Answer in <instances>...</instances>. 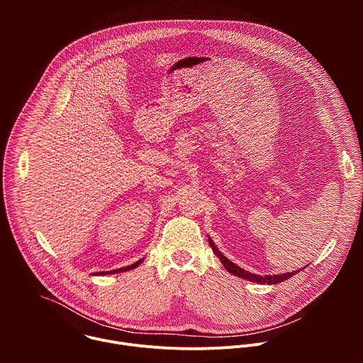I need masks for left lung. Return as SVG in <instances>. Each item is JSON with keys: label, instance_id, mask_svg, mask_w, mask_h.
I'll list each match as a JSON object with an SVG mask.
<instances>
[{"label": "left lung", "instance_id": "1", "mask_svg": "<svg viewBox=\"0 0 363 363\" xmlns=\"http://www.w3.org/2000/svg\"><path fill=\"white\" fill-rule=\"evenodd\" d=\"M210 245L213 248V251L217 254V257L221 260L223 266L225 267V270L237 277H241V279H245L248 281H252V283H260V284H277V283H281L290 277H293L294 274H297L298 272H291V273H284V274H276V276H257V274H252V273H248L245 272L244 269L235 266L233 262H230L227 257H224L218 248L216 247V244L213 242V240L210 238Z\"/></svg>", "mask_w": 363, "mask_h": 363}]
</instances>
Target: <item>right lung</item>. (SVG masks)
Wrapping results in <instances>:
<instances>
[{
  "mask_svg": "<svg viewBox=\"0 0 363 363\" xmlns=\"http://www.w3.org/2000/svg\"><path fill=\"white\" fill-rule=\"evenodd\" d=\"M143 260H138L136 263H133V264H130V266H128V267H123V269H118V270H112V272H100V273H96V274H113V273H121V272H128V270H132V269H136L140 263H142Z\"/></svg>",
  "mask_w": 363,
  "mask_h": 363,
  "instance_id": "add662e5",
  "label": "right lung"
}]
</instances>
